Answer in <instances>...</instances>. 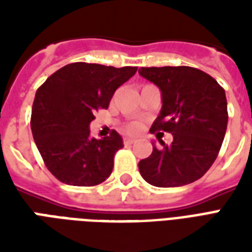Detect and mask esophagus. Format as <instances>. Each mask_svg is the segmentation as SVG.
Masks as SVG:
<instances>
[{
    "mask_svg": "<svg viewBox=\"0 0 252 252\" xmlns=\"http://www.w3.org/2000/svg\"><path fill=\"white\" fill-rule=\"evenodd\" d=\"M133 143H135V140L131 139V137H126V139H124V144H126V146H131Z\"/></svg>",
    "mask_w": 252,
    "mask_h": 252,
    "instance_id": "obj_1",
    "label": "esophagus"
}]
</instances>
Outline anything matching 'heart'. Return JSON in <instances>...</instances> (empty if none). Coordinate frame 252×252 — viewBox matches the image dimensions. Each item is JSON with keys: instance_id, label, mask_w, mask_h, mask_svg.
Wrapping results in <instances>:
<instances>
[{"instance_id": "1", "label": "heart", "mask_w": 252, "mask_h": 252, "mask_svg": "<svg viewBox=\"0 0 252 252\" xmlns=\"http://www.w3.org/2000/svg\"><path fill=\"white\" fill-rule=\"evenodd\" d=\"M139 129V124L137 123H129V124H126L124 126V131L128 132V133H133V132H136Z\"/></svg>"}]
</instances>
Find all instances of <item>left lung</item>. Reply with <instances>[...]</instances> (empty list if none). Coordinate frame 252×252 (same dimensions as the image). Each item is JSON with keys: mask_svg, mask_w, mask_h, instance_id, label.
Listing matches in <instances>:
<instances>
[{"mask_svg": "<svg viewBox=\"0 0 252 252\" xmlns=\"http://www.w3.org/2000/svg\"><path fill=\"white\" fill-rule=\"evenodd\" d=\"M139 74L162 92V109L151 132L173 135L139 162L150 185L175 188L200 180L216 160L228 123L227 98L215 78L189 66L142 67Z\"/></svg>", "mask_w": 252, "mask_h": 252, "instance_id": "left-lung-1", "label": "left lung"}]
</instances>
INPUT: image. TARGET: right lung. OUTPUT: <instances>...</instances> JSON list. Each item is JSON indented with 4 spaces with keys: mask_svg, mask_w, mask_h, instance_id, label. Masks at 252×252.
<instances>
[{
    "mask_svg": "<svg viewBox=\"0 0 252 252\" xmlns=\"http://www.w3.org/2000/svg\"><path fill=\"white\" fill-rule=\"evenodd\" d=\"M136 70L70 63L37 89L31 129L44 164L57 180L66 185L94 186L109 177L115 154L124 147L123 139L116 131L94 139L89 124L97 110L108 109L116 89Z\"/></svg>",
    "mask_w": 252,
    "mask_h": 252,
    "instance_id": "add662e5",
    "label": "right lung"
}]
</instances>
